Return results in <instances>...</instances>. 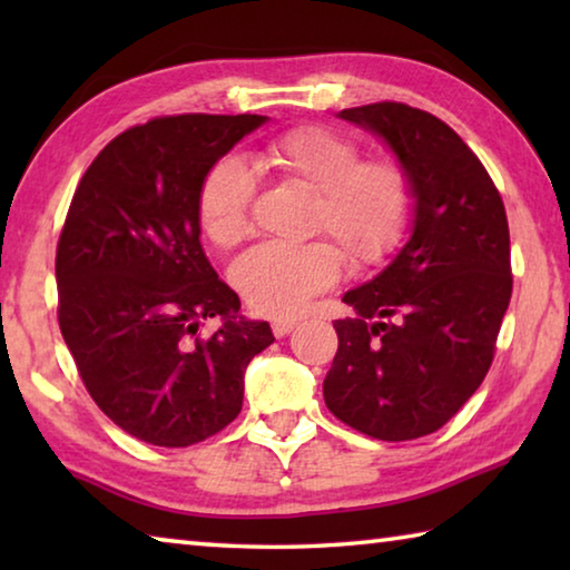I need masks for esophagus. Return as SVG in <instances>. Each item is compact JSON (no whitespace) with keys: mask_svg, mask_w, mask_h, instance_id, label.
Listing matches in <instances>:
<instances>
[{"mask_svg":"<svg viewBox=\"0 0 570 570\" xmlns=\"http://www.w3.org/2000/svg\"><path fill=\"white\" fill-rule=\"evenodd\" d=\"M294 326H296V320H274L272 322V332H274V336H278V340H282V336L294 332Z\"/></svg>","mask_w":570,"mask_h":570,"instance_id":"obj_1","label":"esophagus"}]
</instances>
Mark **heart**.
<instances>
[{"instance_id":"b5f03b06","label":"heart","mask_w":570,"mask_h":570,"mask_svg":"<svg viewBox=\"0 0 570 570\" xmlns=\"http://www.w3.org/2000/svg\"><path fill=\"white\" fill-rule=\"evenodd\" d=\"M362 146L326 125H298L276 135L258 160L314 193L312 234L332 236L354 266H377L407 234L414 183L394 158H362ZM254 173L236 156L218 158L198 190V224L216 248H234L250 230ZM344 272L342 250L324 238L304 244L268 240L240 256L234 284L256 314L296 316Z\"/></svg>"}]
</instances>
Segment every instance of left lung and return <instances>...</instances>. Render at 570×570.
Instances as JSON below:
<instances>
[{"instance_id": "8db88e82", "label": "left lung", "mask_w": 570, "mask_h": 570, "mask_svg": "<svg viewBox=\"0 0 570 570\" xmlns=\"http://www.w3.org/2000/svg\"><path fill=\"white\" fill-rule=\"evenodd\" d=\"M380 132L414 183V230L370 284L344 294L324 380L336 420L374 440L440 430L493 364L513 294L503 198L465 140L432 112L372 102L340 112Z\"/></svg>"}]
</instances>
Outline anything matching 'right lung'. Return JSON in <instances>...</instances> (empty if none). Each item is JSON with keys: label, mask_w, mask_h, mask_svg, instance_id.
<instances>
[{"label": "right lung", "mask_w": 570, "mask_h": 570, "mask_svg": "<svg viewBox=\"0 0 570 570\" xmlns=\"http://www.w3.org/2000/svg\"><path fill=\"white\" fill-rule=\"evenodd\" d=\"M264 115H160L105 146L57 240V322L95 404L128 435L188 448L234 422L274 342L200 248L198 190ZM225 326L199 336V322Z\"/></svg>", "instance_id": "obj_1"}]
</instances>
